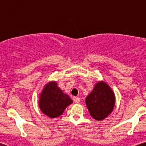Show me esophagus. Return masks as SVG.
Listing matches in <instances>:
<instances>
[{
  "instance_id": "34e87169",
  "label": "esophagus",
  "mask_w": 146,
  "mask_h": 146,
  "mask_svg": "<svg viewBox=\"0 0 146 146\" xmlns=\"http://www.w3.org/2000/svg\"><path fill=\"white\" fill-rule=\"evenodd\" d=\"M73 101H74L75 103L78 104L80 102V98H77V97H74L73 98Z\"/></svg>"
}]
</instances>
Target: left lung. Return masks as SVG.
<instances>
[{"label": "left lung", "instance_id": "1", "mask_svg": "<svg viewBox=\"0 0 146 146\" xmlns=\"http://www.w3.org/2000/svg\"><path fill=\"white\" fill-rule=\"evenodd\" d=\"M115 95L107 84L100 82L86 98L88 111L95 119L103 120L113 111Z\"/></svg>", "mask_w": 146, "mask_h": 146}]
</instances>
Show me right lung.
I'll use <instances>...</instances> for the list:
<instances>
[{
  "label": "right lung",
  "mask_w": 146,
  "mask_h": 146,
  "mask_svg": "<svg viewBox=\"0 0 146 146\" xmlns=\"http://www.w3.org/2000/svg\"><path fill=\"white\" fill-rule=\"evenodd\" d=\"M73 102L67 94L58 88L57 83L51 82L45 86L40 95L39 106L43 113L56 118L63 113L65 108Z\"/></svg>",
  "instance_id": "right-lung-1"
}]
</instances>
